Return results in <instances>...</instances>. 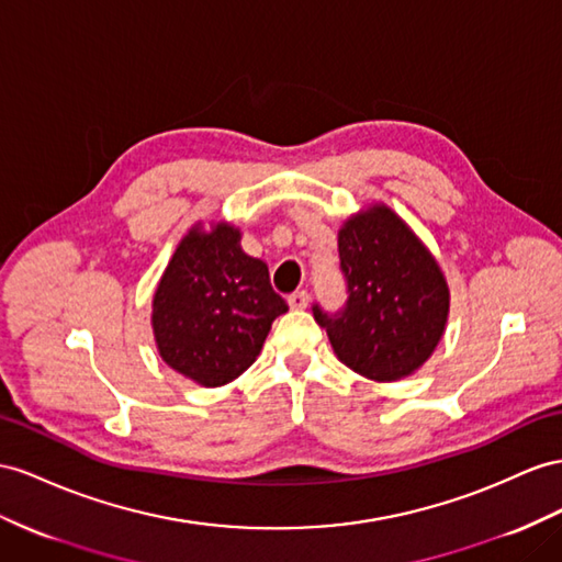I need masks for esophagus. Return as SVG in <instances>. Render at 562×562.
Returning <instances> with one entry per match:
<instances>
[{
	"mask_svg": "<svg viewBox=\"0 0 562 562\" xmlns=\"http://www.w3.org/2000/svg\"><path fill=\"white\" fill-rule=\"evenodd\" d=\"M286 304H290V308H294V311H304L308 306V292L299 290V292L290 294V299H286Z\"/></svg>",
	"mask_w": 562,
	"mask_h": 562,
	"instance_id": "esophagus-1",
	"label": "esophagus"
}]
</instances>
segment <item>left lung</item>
I'll list each match as a JSON object with an SVG mask.
<instances>
[{
  "instance_id": "1",
  "label": "left lung",
  "mask_w": 562,
  "mask_h": 562,
  "mask_svg": "<svg viewBox=\"0 0 562 562\" xmlns=\"http://www.w3.org/2000/svg\"><path fill=\"white\" fill-rule=\"evenodd\" d=\"M349 301L339 315L313 306L335 356L358 375L396 382L435 353L451 292L437 258L386 204H370L339 227Z\"/></svg>"
}]
</instances>
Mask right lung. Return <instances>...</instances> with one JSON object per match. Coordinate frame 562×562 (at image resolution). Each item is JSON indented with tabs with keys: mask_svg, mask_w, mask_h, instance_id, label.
I'll list each match as a JSON object with an SVG mask.
<instances>
[{
	"mask_svg": "<svg viewBox=\"0 0 562 562\" xmlns=\"http://www.w3.org/2000/svg\"><path fill=\"white\" fill-rule=\"evenodd\" d=\"M239 227L194 223L172 251L151 299L158 356L199 386L237 380L263 349L272 321L286 313L268 266L244 254Z\"/></svg>",
	"mask_w": 562,
	"mask_h": 562,
	"instance_id": "1",
	"label": "right lung"
}]
</instances>
